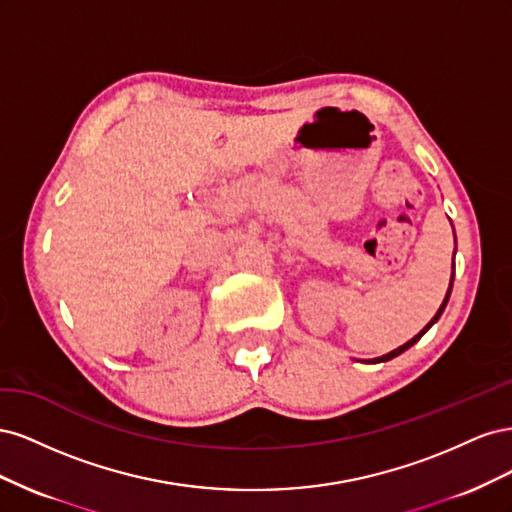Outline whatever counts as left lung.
<instances>
[{
	"instance_id": "1",
	"label": "left lung",
	"mask_w": 512,
	"mask_h": 512,
	"mask_svg": "<svg viewBox=\"0 0 512 512\" xmlns=\"http://www.w3.org/2000/svg\"><path fill=\"white\" fill-rule=\"evenodd\" d=\"M455 232V230H453ZM457 243V241H455ZM453 275H455V254H453ZM451 290H453V277H451V284H448V290H446V297H444V301H442V305H440V309H438V312H436V316H433L431 318V322L427 324V327L421 331V333H418V335H414L412 339H410V342H406L404 346H399V348H395L393 352H389V354H382V356H378V359H371L369 363H384V361H391V359H395V356H399L401 352H406L408 348H412L416 342H418V339H421L431 327H433V324H436L438 322V318L442 316V312H444V307H446V303H448V299H451Z\"/></svg>"
}]
</instances>
